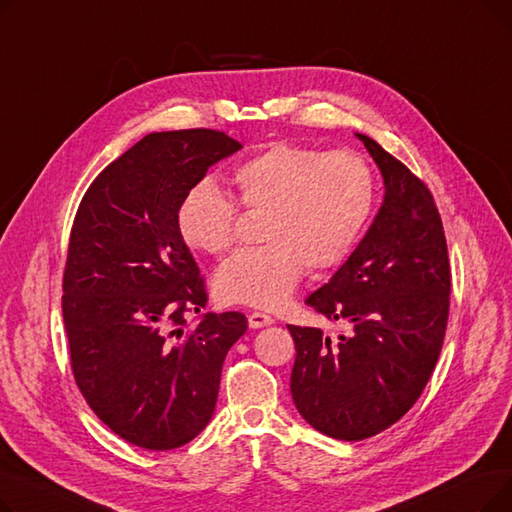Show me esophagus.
<instances>
[{
	"label": "esophagus",
	"instance_id": "1",
	"mask_svg": "<svg viewBox=\"0 0 512 512\" xmlns=\"http://www.w3.org/2000/svg\"><path fill=\"white\" fill-rule=\"evenodd\" d=\"M274 324V317L272 315H265L261 311H251L249 313V326L253 330H259V328H265V326H272Z\"/></svg>",
	"mask_w": 512,
	"mask_h": 512
}]
</instances>
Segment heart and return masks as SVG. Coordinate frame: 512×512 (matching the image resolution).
<instances>
[{"instance_id": "obj_1", "label": "heart", "mask_w": 512, "mask_h": 512, "mask_svg": "<svg viewBox=\"0 0 512 512\" xmlns=\"http://www.w3.org/2000/svg\"><path fill=\"white\" fill-rule=\"evenodd\" d=\"M236 205L261 213V247L238 251L213 276V292L226 305L278 309L305 267L334 270L361 240L378 197L369 161L353 151H324L276 143L232 172ZM218 186L199 182L176 209L186 247L226 253L236 240L238 209Z\"/></svg>"}]
</instances>
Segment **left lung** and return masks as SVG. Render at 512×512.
<instances>
[{"label": "left lung", "mask_w": 512, "mask_h": 512, "mask_svg": "<svg viewBox=\"0 0 512 512\" xmlns=\"http://www.w3.org/2000/svg\"><path fill=\"white\" fill-rule=\"evenodd\" d=\"M357 137L384 176V203L351 257L305 301L351 332L332 340L288 326L294 405L317 432L346 442L384 432L415 405L442 351L452 288L429 188L382 145Z\"/></svg>", "instance_id": "left-lung-1"}]
</instances>
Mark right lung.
I'll list each match as a JSON object with an SVG mask.
<instances>
[{"instance_id": "right-lung-1", "label": "right lung", "mask_w": 512, "mask_h": 512, "mask_svg": "<svg viewBox=\"0 0 512 512\" xmlns=\"http://www.w3.org/2000/svg\"><path fill=\"white\" fill-rule=\"evenodd\" d=\"M242 145L222 130L153 132L87 188L68 242L62 313L74 382L122 440L172 450L209 423L238 311L207 303L205 280L176 226V209L207 170Z\"/></svg>"}]
</instances>
